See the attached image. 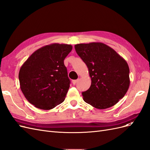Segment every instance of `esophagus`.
I'll list each match as a JSON object with an SVG mask.
<instances>
[{
	"instance_id": "34e87169",
	"label": "esophagus",
	"mask_w": 150,
	"mask_h": 150,
	"mask_svg": "<svg viewBox=\"0 0 150 150\" xmlns=\"http://www.w3.org/2000/svg\"><path fill=\"white\" fill-rule=\"evenodd\" d=\"M77 82H78V80H72V83L74 85H75L77 83Z\"/></svg>"
}]
</instances>
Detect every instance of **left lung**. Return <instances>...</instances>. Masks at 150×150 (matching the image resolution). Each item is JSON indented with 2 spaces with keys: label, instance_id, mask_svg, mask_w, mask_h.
Instances as JSON below:
<instances>
[{
  "label": "left lung",
  "instance_id": "obj_1",
  "mask_svg": "<svg viewBox=\"0 0 150 150\" xmlns=\"http://www.w3.org/2000/svg\"><path fill=\"white\" fill-rule=\"evenodd\" d=\"M88 68L90 88L83 92L84 101L97 109L114 106L125 96L129 86L128 63L114 49L101 42L74 46Z\"/></svg>",
  "mask_w": 150,
  "mask_h": 150
}]
</instances>
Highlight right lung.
<instances>
[{
	"label": "right lung",
	"mask_w": 150,
	"mask_h": 150,
	"mask_svg": "<svg viewBox=\"0 0 150 150\" xmlns=\"http://www.w3.org/2000/svg\"><path fill=\"white\" fill-rule=\"evenodd\" d=\"M72 49L69 44L47 45L32 54L21 66V89L35 107L49 110L64 101L70 80L64 60Z\"/></svg>",
	"instance_id": "right-lung-1"
}]
</instances>
